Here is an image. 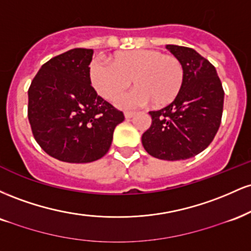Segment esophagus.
Listing matches in <instances>:
<instances>
[{
    "mask_svg": "<svg viewBox=\"0 0 251 251\" xmlns=\"http://www.w3.org/2000/svg\"><path fill=\"white\" fill-rule=\"evenodd\" d=\"M135 113L134 112H125V118L126 119H131L132 117H134Z\"/></svg>",
    "mask_w": 251,
    "mask_h": 251,
    "instance_id": "esophagus-1",
    "label": "esophagus"
}]
</instances>
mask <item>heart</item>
Masks as SVG:
<instances>
[{"mask_svg":"<svg viewBox=\"0 0 251 251\" xmlns=\"http://www.w3.org/2000/svg\"><path fill=\"white\" fill-rule=\"evenodd\" d=\"M89 77L102 98L112 100L128 87H137L117 99L123 108H133L152 102L157 107L172 102L184 83V68L179 60L154 50L118 51L113 63L96 59L89 65Z\"/></svg>","mask_w":251,"mask_h":251,"instance_id":"1","label":"heart"}]
</instances>
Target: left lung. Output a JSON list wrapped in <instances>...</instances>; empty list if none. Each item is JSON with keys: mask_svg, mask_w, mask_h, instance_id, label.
Instances as JSON below:
<instances>
[{"mask_svg": "<svg viewBox=\"0 0 251 251\" xmlns=\"http://www.w3.org/2000/svg\"><path fill=\"white\" fill-rule=\"evenodd\" d=\"M181 62L184 83L170 105L149 112L150 128L142 137L144 149L163 160H184L205 150L220 128L224 91L216 68L192 48L166 45Z\"/></svg>", "mask_w": 251, "mask_h": 251, "instance_id": "1", "label": "left lung"}]
</instances>
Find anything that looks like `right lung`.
Masks as SVG:
<instances>
[{"label": "right lung", "mask_w": 251, "mask_h": 251, "mask_svg": "<svg viewBox=\"0 0 251 251\" xmlns=\"http://www.w3.org/2000/svg\"><path fill=\"white\" fill-rule=\"evenodd\" d=\"M93 50L74 48L40 68L28 89V119L46 153L66 163H91L111 148L123 112L91 86Z\"/></svg>", "instance_id": "obj_1"}]
</instances>
